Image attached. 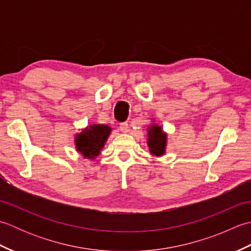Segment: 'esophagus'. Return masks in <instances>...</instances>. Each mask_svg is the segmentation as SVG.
<instances>
[{"label": "esophagus", "mask_w": 251, "mask_h": 251, "mask_svg": "<svg viewBox=\"0 0 251 251\" xmlns=\"http://www.w3.org/2000/svg\"><path fill=\"white\" fill-rule=\"evenodd\" d=\"M120 129L122 132H124V134H127V132L129 131V125L128 123L127 122H124V123H121L120 125Z\"/></svg>", "instance_id": "esophagus-1"}]
</instances>
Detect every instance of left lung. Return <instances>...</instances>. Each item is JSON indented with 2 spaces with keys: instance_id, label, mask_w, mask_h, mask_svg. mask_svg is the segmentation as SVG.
Returning <instances> with one entry per match:
<instances>
[{
  "instance_id": "8db88e82",
  "label": "left lung",
  "mask_w": 251,
  "mask_h": 251,
  "mask_svg": "<svg viewBox=\"0 0 251 251\" xmlns=\"http://www.w3.org/2000/svg\"><path fill=\"white\" fill-rule=\"evenodd\" d=\"M148 137V146L153 155H164L167 143V135L163 131L162 127L156 124H152L149 127Z\"/></svg>"
}]
</instances>
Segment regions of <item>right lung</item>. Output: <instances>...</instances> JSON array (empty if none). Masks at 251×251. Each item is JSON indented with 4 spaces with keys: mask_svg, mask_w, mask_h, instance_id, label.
Listing matches in <instances>:
<instances>
[{
    "mask_svg": "<svg viewBox=\"0 0 251 251\" xmlns=\"http://www.w3.org/2000/svg\"><path fill=\"white\" fill-rule=\"evenodd\" d=\"M110 132L111 128L108 125H89L76 135V150L81 152L85 158L93 159L97 157L104 147Z\"/></svg>",
    "mask_w": 251,
    "mask_h": 251,
    "instance_id": "add662e5",
    "label": "right lung"
}]
</instances>
